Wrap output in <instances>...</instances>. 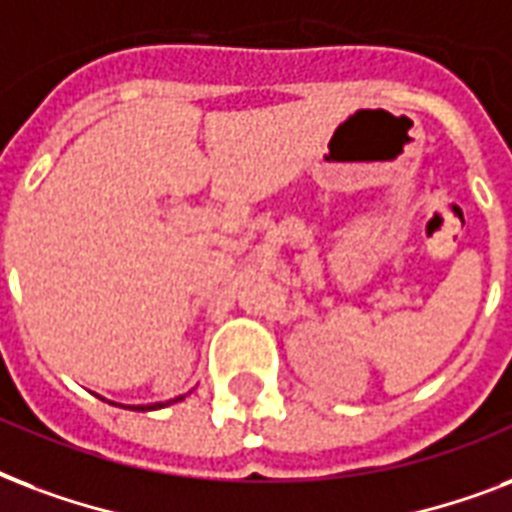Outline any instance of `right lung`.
Returning a JSON list of instances; mask_svg holds the SVG:
<instances>
[{"mask_svg": "<svg viewBox=\"0 0 512 512\" xmlns=\"http://www.w3.org/2000/svg\"><path fill=\"white\" fill-rule=\"evenodd\" d=\"M176 400H181V398H176ZM162 406H165V403H157V406H136V411H146V408H162Z\"/></svg>", "mask_w": 512, "mask_h": 512, "instance_id": "1", "label": "right lung"}]
</instances>
